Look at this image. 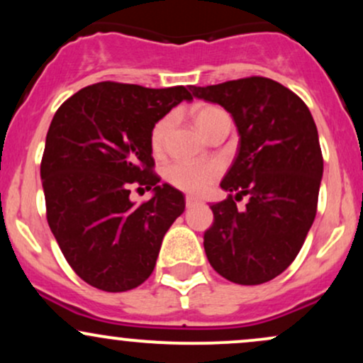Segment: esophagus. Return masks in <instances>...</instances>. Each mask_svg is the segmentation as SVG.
Segmentation results:
<instances>
[{
  "label": "esophagus",
  "mask_w": 363,
  "mask_h": 363,
  "mask_svg": "<svg viewBox=\"0 0 363 363\" xmlns=\"http://www.w3.org/2000/svg\"><path fill=\"white\" fill-rule=\"evenodd\" d=\"M199 199L194 198V196H186V206L187 208H193L194 205H198Z\"/></svg>",
  "instance_id": "34e87169"
}]
</instances>
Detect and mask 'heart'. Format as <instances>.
<instances>
[{"label": "heart", "mask_w": 363, "mask_h": 363, "mask_svg": "<svg viewBox=\"0 0 363 363\" xmlns=\"http://www.w3.org/2000/svg\"><path fill=\"white\" fill-rule=\"evenodd\" d=\"M191 116H193L194 124L198 126L199 131L206 136L213 131V128L220 121L228 118L227 112L220 109V107L211 106V104H198L191 111ZM170 124H172L170 116H165V118L158 119L153 124L152 131H150V147L155 153L164 148ZM218 174L220 167L216 164H193V162L177 160L165 169L164 176L170 186L177 187L184 193L201 194L213 184Z\"/></svg>", "instance_id": "obj_1"}]
</instances>
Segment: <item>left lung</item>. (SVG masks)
Instances as JSON below:
<instances>
[{
  "instance_id": "left-lung-1",
  "label": "left lung",
  "mask_w": 363,
  "mask_h": 363,
  "mask_svg": "<svg viewBox=\"0 0 363 363\" xmlns=\"http://www.w3.org/2000/svg\"><path fill=\"white\" fill-rule=\"evenodd\" d=\"M191 91L230 112L240 136L220 184L235 196L210 206L206 257L227 280L261 285L289 268L315 218L323 179L318 128L298 95L264 77ZM242 195L250 201L240 212L235 201Z\"/></svg>"
}]
</instances>
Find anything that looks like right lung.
I'll return each instance as SVG.
<instances>
[{"label": "right lung", "instance_id": "1", "mask_svg": "<svg viewBox=\"0 0 363 363\" xmlns=\"http://www.w3.org/2000/svg\"><path fill=\"white\" fill-rule=\"evenodd\" d=\"M182 101L184 86L101 82L56 111L40 162L48 223L74 273L104 291H126L152 274L162 239L184 211L181 191L158 184L150 131ZM154 191L136 207L130 187Z\"/></svg>", "mask_w": 363, "mask_h": 363}]
</instances>
